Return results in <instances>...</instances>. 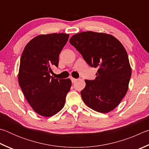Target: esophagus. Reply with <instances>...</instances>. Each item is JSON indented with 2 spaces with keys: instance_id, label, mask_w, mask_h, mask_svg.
Returning a JSON list of instances; mask_svg holds the SVG:
<instances>
[{
  "instance_id": "esophagus-1",
  "label": "esophagus",
  "mask_w": 149,
  "mask_h": 149,
  "mask_svg": "<svg viewBox=\"0 0 149 149\" xmlns=\"http://www.w3.org/2000/svg\"><path fill=\"white\" fill-rule=\"evenodd\" d=\"M70 80H71V81H72V83H73V82H75L76 81H77V79H74V78H70Z\"/></svg>"
}]
</instances>
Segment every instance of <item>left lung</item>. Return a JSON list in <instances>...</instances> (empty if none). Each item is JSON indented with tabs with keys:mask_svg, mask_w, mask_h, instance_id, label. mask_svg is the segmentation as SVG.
I'll use <instances>...</instances> for the list:
<instances>
[{
	"mask_svg": "<svg viewBox=\"0 0 149 149\" xmlns=\"http://www.w3.org/2000/svg\"><path fill=\"white\" fill-rule=\"evenodd\" d=\"M69 42L87 63L97 68L95 80H85L80 94L88 107L99 113L113 110L126 95L132 75L127 52L118 39L106 33H77Z\"/></svg>",
	"mask_w": 149,
	"mask_h": 149,
	"instance_id": "obj_1",
	"label": "left lung"
}]
</instances>
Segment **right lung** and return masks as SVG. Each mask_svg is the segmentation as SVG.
<instances>
[{"label": "right lung", "mask_w": 149, "mask_h": 149, "mask_svg": "<svg viewBox=\"0 0 149 149\" xmlns=\"http://www.w3.org/2000/svg\"><path fill=\"white\" fill-rule=\"evenodd\" d=\"M69 34L52 33L33 38L25 46L20 59L18 82L34 111L49 117L61 111L71 86L69 79L50 76L58 67L59 56Z\"/></svg>", "instance_id": "add662e5"}]
</instances>
